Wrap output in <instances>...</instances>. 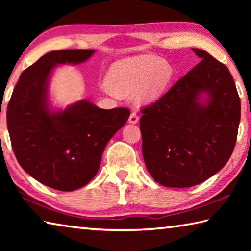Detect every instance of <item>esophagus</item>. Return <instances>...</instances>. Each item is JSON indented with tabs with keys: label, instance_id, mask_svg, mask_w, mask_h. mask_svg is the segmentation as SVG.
<instances>
[{
	"label": "esophagus",
	"instance_id": "obj_1",
	"mask_svg": "<svg viewBox=\"0 0 251 251\" xmlns=\"http://www.w3.org/2000/svg\"><path fill=\"white\" fill-rule=\"evenodd\" d=\"M128 121H129V123H131V124H136V123L138 122V115L135 112H131Z\"/></svg>",
	"mask_w": 251,
	"mask_h": 251
}]
</instances>
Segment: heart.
<instances>
[{
	"label": "heart",
	"mask_w": 251,
	"mask_h": 251,
	"mask_svg": "<svg viewBox=\"0 0 251 251\" xmlns=\"http://www.w3.org/2000/svg\"><path fill=\"white\" fill-rule=\"evenodd\" d=\"M173 77V69L166 61L154 55L121 59L114 63L106 77L109 92L126 96L137 90L138 99L144 101L156 100Z\"/></svg>",
	"instance_id": "b5f03b06"
}]
</instances>
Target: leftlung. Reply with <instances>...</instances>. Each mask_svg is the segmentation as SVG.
I'll return each mask as SVG.
<instances>
[{
  "label": "left lung",
  "instance_id": "left-lung-1",
  "mask_svg": "<svg viewBox=\"0 0 251 251\" xmlns=\"http://www.w3.org/2000/svg\"><path fill=\"white\" fill-rule=\"evenodd\" d=\"M171 90L141 109L143 157L158 184L186 188L219 172L230 158L240 122V99L228 67L206 50ZM201 92L206 104L199 101Z\"/></svg>",
  "mask_w": 251,
  "mask_h": 251
}]
</instances>
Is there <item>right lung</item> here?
<instances>
[{"instance_id":"right-lung-1","label":"right lung","mask_w":251,"mask_h":251,"mask_svg":"<svg viewBox=\"0 0 251 251\" xmlns=\"http://www.w3.org/2000/svg\"><path fill=\"white\" fill-rule=\"evenodd\" d=\"M94 50H53L21 74L7 105L6 122L16 159L45 186L72 192L88 184L100 169L109 139L130 115L126 107L101 109L80 100L64 112L48 105V80L57 64H78Z\"/></svg>"}]
</instances>
